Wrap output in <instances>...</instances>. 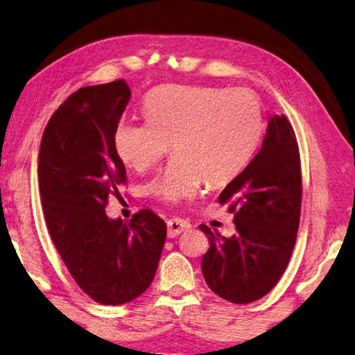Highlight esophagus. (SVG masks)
I'll return each instance as SVG.
<instances>
[{
	"label": "esophagus",
	"instance_id": "34e87169",
	"mask_svg": "<svg viewBox=\"0 0 355 355\" xmlns=\"http://www.w3.org/2000/svg\"><path fill=\"white\" fill-rule=\"evenodd\" d=\"M188 229H189V223L184 221V219L172 218V219H168V221H167V235L171 239L177 237V235H180Z\"/></svg>",
	"mask_w": 355,
	"mask_h": 355
}]
</instances>
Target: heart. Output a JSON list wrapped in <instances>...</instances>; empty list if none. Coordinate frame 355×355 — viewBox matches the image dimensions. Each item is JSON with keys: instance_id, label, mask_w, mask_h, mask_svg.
Segmentation results:
<instances>
[{"instance_id": "b5f03b06", "label": "heart", "mask_w": 355, "mask_h": 355, "mask_svg": "<svg viewBox=\"0 0 355 355\" xmlns=\"http://www.w3.org/2000/svg\"><path fill=\"white\" fill-rule=\"evenodd\" d=\"M147 120H121L115 148L134 171H147L172 148L175 157L151 180L148 193L177 204L207 180L223 184L250 164L263 132L262 104L246 88L164 85L144 101Z\"/></svg>"}]
</instances>
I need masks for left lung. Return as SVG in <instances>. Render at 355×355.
I'll return each mask as SVG.
<instances>
[{
    "label": "left lung",
    "instance_id": "1",
    "mask_svg": "<svg viewBox=\"0 0 355 355\" xmlns=\"http://www.w3.org/2000/svg\"><path fill=\"white\" fill-rule=\"evenodd\" d=\"M218 200L230 205L237 232L226 239L200 226L210 240L202 257L205 283L232 303L262 299L288 267L300 221V153L288 118L270 116L259 153Z\"/></svg>",
    "mask_w": 355,
    "mask_h": 355
}]
</instances>
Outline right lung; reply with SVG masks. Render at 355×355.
I'll use <instances>...</instances> for the list:
<instances>
[{
  "instance_id": "obj_1",
  "label": "right lung",
  "mask_w": 355,
  "mask_h": 355,
  "mask_svg": "<svg viewBox=\"0 0 355 355\" xmlns=\"http://www.w3.org/2000/svg\"><path fill=\"white\" fill-rule=\"evenodd\" d=\"M129 99L125 80L77 89L49 120L39 148L50 237L76 283L103 305H123L148 289L167 235L151 210L129 223L105 215L107 200L126 182L114 136Z\"/></svg>"
}]
</instances>
